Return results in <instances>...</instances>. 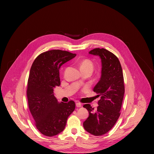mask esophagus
<instances>
[{
  "label": "esophagus",
  "mask_w": 154,
  "mask_h": 154,
  "mask_svg": "<svg viewBox=\"0 0 154 154\" xmlns=\"http://www.w3.org/2000/svg\"><path fill=\"white\" fill-rule=\"evenodd\" d=\"M75 105H76L77 107H81L82 106V104L80 103H79V102H77L75 103Z\"/></svg>",
  "instance_id": "1"
}]
</instances>
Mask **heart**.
Here are the masks:
<instances>
[{"instance_id":"1","label":"heart","mask_w":154,"mask_h":154,"mask_svg":"<svg viewBox=\"0 0 154 154\" xmlns=\"http://www.w3.org/2000/svg\"><path fill=\"white\" fill-rule=\"evenodd\" d=\"M80 68L82 72L89 71L92 73L94 70V64L89 59H84L80 63Z\"/></svg>"}]
</instances>
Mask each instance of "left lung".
<instances>
[{
    "mask_svg": "<svg viewBox=\"0 0 154 154\" xmlns=\"http://www.w3.org/2000/svg\"><path fill=\"white\" fill-rule=\"evenodd\" d=\"M89 54L98 55L102 61V75L93 91L100 97L96 109L90 104H85L89 116L83 122L88 132L100 136L110 130L120 115L125 87L120 61L112 52L103 48H96Z\"/></svg>",
    "mask_w": 154,
    "mask_h": 154,
    "instance_id": "left-lung-1",
    "label": "left lung"
}]
</instances>
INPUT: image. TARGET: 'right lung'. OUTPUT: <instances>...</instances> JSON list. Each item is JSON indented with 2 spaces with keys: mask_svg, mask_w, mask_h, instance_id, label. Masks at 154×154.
<instances>
[{
  "mask_svg": "<svg viewBox=\"0 0 154 154\" xmlns=\"http://www.w3.org/2000/svg\"><path fill=\"white\" fill-rule=\"evenodd\" d=\"M75 56L66 51L51 50L39 55L32 65L27 82L28 105L35 125L45 136L61 133L75 109L73 100L58 103L54 88L60 85L61 66Z\"/></svg>",
  "mask_w": 154,
  "mask_h": 154,
  "instance_id": "1",
  "label": "right lung"
}]
</instances>
